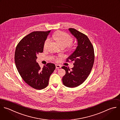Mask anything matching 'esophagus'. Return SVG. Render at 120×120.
<instances>
[{"label":"esophagus","mask_w":120,"mask_h":120,"mask_svg":"<svg viewBox=\"0 0 120 120\" xmlns=\"http://www.w3.org/2000/svg\"><path fill=\"white\" fill-rule=\"evenodd\" d=\"M56 69L60 68H61V66L60 65H59V64H56Z\"/></svg>","instance_id":"esophagus-1"}]
</instances>
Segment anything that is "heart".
I'll use <instances>...</instances> for the list:
<instances>
[{
    "label": "heart",
    "instance_id": "heart-1",
    "mask_svg": "<svg viewBox=\"0 0 120 120\" xmlns=\"http://www.w3.org/2000/svg\"><path fill=\"white\" fill-rule=\"evenodd\" d=\"M52 38L61 47H64L66 48L70 45L73 41V39L70 36L65 33L61 31L55 33L53 35ZM50 42V38H47L44 43V49H46L48 47Z\"/></svg>",
    "mask_w": 120,
    "mask_h": 120
}]
</instances>
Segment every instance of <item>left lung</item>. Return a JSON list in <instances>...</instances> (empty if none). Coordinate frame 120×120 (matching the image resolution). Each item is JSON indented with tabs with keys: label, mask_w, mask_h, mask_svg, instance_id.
I'll return each mask as SVG.
<instances>
[{
	"label": "left lung",
	"mask_w": 120,
	"mask_h": 120,
	"mask_svg": "<svg viewBox=\"0 0 120 120\" xmlns=\"http://www.w3.org/2000/svg\"><path fill=\"white\" fill-rule=\"evenodd\" d=\"M70 33L76 38L77 47L75 50L68 57L74 61L71 69L64 66L65 74L62 78L64 85L69 88L76 87L82 84L91 71L93 66L95 56L93 47L88 37L76 29L69 28Z\"/></svg>",
	"instance_id": "left-lung-1"
}]
</instances>
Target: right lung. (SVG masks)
<instances>
[{
  "mask_svg": "<svg viewBox=\"0 0 120 120\" xmlns=\"http://www.w3.org/2000/svg\"><path fill=\"white\" fill-rule=\"evenodd\" d=\"M51 30L34 31L24 37L16 46L15 61L23 81L37 90L47 87L51 74L56 69L54 64L48 63L41 69L36 62L37 55L43 51L44 45Z\"/></svg>",
  "mask_w": 120,
  "mask_h": 120,
  "instance_id": "obj_1",
  "label": "right lung"
}]
</instances>
